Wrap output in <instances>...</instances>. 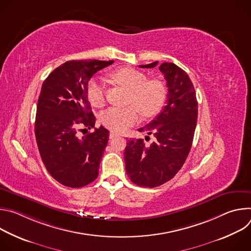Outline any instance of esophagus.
<instances>
[{
    "instance_id": "esophagus-1",
    "label": "esophagus",
    "mask_w": 251,
    "mask_h": 251,
    "mask_svg": "<svg viewBox=\"0 0 251 251\" xmlns=\"http://www.w3.org/2000/svg\"><path fill=\"white\" fill-rule=\"evenodd\" d=\"M118 136H120V134H119V133H117V132L111 131V132L109 133V138H110V139H113V138H115V137H118Z\"/></svg>"
}]
</instances>
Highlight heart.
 Segmentation results:
<instances>
[{
    "mask_svg": "<svg viewBox=\"0 0 251 251\" xmlns=\"http://www.w3.org/2000/svg\"><path fill=\"white\" fill-rule=\"evenodd\" d=\"M111 77L116 83L129 90L128 103L133 104L124 108L110 107L105 110L100 120L106 128L117 132L124 131L138 121L140 112L142 115L150 117L161 109L167 94L165 84L161 80L147 79L144 73L130 67H122L113 71ZM86 95L92 106H103L105 93L99 79L91 78L88 81Z\"/></svg>",
    "mask_w": 251,
    "mask_h": 251,
    "instance_id": "obj_1",
    "label": "heart"
}]
</instances>
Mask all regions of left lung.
<instances>
[{
    "instance_id": "obj_1",
    "label": "left lung",
    "mask_w": 251,
    "mask_h": 251,
    "mask_svg": "<svg viewBox=\"0 0 251 251\" xmlns=\"http://www.w3.org/2000/svg\"><path fill=\"white\" fill-rule=\"evenodd\" d=\"M157 64L155 61L140 67L153 68ZM159 69L167 81V103L154 120L139 129L153 135L154 141L146 145L144 139H132L124 152L131 182L146 188L165 184L181 170L193 144L198 119L196 91L186 71L172 62L162 63Z\"/></svg>"
}]
</instances>
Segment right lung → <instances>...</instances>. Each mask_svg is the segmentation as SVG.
Returning <instances> with one entry per match:
<instances>
[{"label": "right lung", "instance_id": "add662e5", "mask_svg": "<svg viewBox=\"0 0 251 251\" xmlns=\"http://www.w3.org/2000/svg\"><path fill=\"white\" fill-rule=\"evenodd\" d=\"M113 60H71L56 67L43 83L34 133L44 165L63 186L81 188L98 176L109 131L95 128L87 83ZM81 126L83 129L79 128ZM85 131L80 137L78 129ZM90 128L93 132L87 133Z\"/></svg>", "mask_w": 251, "mask_h": 251}]
</instances>
